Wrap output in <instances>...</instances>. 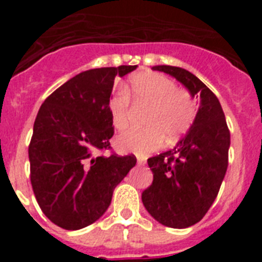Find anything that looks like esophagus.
<instances>
[{
    "label": "esophagus",
    "instance_id": "esophagus-1",
    "mask_svg": "<svg viewBox=\"0 0 262 262\" xmlns=\"http://www.w3.org/2000/svg\"><path fill=\"white\" fill-rule=\"evenodd\" d=\"M144 164H145V159H144V157L138 156V165H144Z\"/></svg>",
    "mask_w": 262,
    "mask_h": 262
}]
</instances>
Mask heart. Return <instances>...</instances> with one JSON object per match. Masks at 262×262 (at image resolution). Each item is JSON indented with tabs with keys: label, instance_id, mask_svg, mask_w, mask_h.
<instances>
[{
	"label": "heart",
	"instance_id": "heart-1",
	"mask_svg": "<svg viewBox=\"0 0 262 262\" xmlns=\"http://www.w3.org/2000/svg\"><path fill=\"white\" fill-rule=\"evenodd\" d=\"M123 93L110 99L108 110L117 129L128 124V98L136 105L148 106L142 129H128L115 139L120 152L145 154L166 144L178 142L190 129L196 117V105L187 90L177 88L166 76L145 72L134 76L123 86Z\"/></svg>",
	"mask_w": 262,
	"mask_h": 262
}]
</instances>
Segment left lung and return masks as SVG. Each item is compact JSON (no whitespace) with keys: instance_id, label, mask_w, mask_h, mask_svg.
I'll return each mask as SVG.
<instances>
[{"instance_id":"8db88e82","label":"left lung","mask_w":262,"mask_h":262,"mask_svg":"<svg viewBox=\"0 0 262 262\" xmlns=\"http://www.w3.org/2000/svg\"><path fill=\"white\" fill-rule=\"evenodd\" d=\"M200 94L201 106L187 135L170 151L148 159L154 181L142 194L147 211L159 223L186 228L198 223L216 198L228 166L230 129L219 99L186 69L154 67Z\"/></svg>"}]
</instances>
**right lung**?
Returning a JSON list of instances; mask_svg holds the SVG:
<instances>
[{
  "mask_svg": "<svg viewBox=\"0 0 262 262\" xmlns=\"http://www.w3.org/2000/svg\"><path fill=\"white\" fill-rule=\"evenodd\" d=\"M134 69L82 72L39 108L29 145L30 180L43 214L64 230H80L102 216L115 186L135 166L134 155L111 151L114 127L108 110L115 77ZM106 150L111 154L103 155Z\"/></svg>",
  "mask_w": 262,
  "mask_h": 262,
  "instance_id": "obj_1",
  "label": "right lung"
}]
</instances>
